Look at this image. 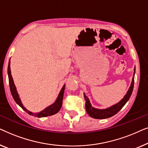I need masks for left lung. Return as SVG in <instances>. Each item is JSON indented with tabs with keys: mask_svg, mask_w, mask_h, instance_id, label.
<instances>
[{
	"mask_svg": "<svg viewBox=\"0 0 148 148\" xmlns=\"http://www.w3.org/2000/svg\"><path fill=\"white\" fill-rule=\"evenodd\" d=\"M135 71V68L134 69V73H133V77L132 79V82H131V86L129 88L128 92H127V94L125 95L124 98L121 100L119 103H117L114 106L110 107V108L106 109H96L95 108H93L92 105L90 104V100L88 97L86 96L84 94V98L86 100V109L87 111V113L90 115L91 117L94 119H108L110 117L114 116L116 114L123 106L127 102V101L129 100L130 97L131 96V94L133 92V86H134V74Z\"/></svg>",
	"mask_w": 148,
	"mask_h": 148,
	"instance_id": "obj_1",
	"label": "left lung"
}]
</instances>
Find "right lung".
<instances>
[{
	"label": "right lung",
	"instance_id": "add662e5",
	"mask_svg": "<svg viewBox=\"0 0 148 148\" xmlns=\"http://www.w3.org/2000/svg\"><path fill=\"white\" fill-rule=\"evenodd\" d=\"M8 75H9V86H10V90H11L12 96L16 103L20 106L22 108L23 110L25 111L26 112L32 116H36V117H45L48 116H51V115L55 114L57 113L58 111L60 110V109L61 108L62 104V99H63V95H64V86L62 87L61 91L59 93L57 99L55 101V102L53 104H52L51 106L47 107V108L44 109L41 112H38V113H33L30 111L27 110L25 107L23 106V105L22 104L20 100L19 95L17 94V90H16V88L15 84H14L13 77L11 75V67H10V60L9 62V65H8Z\"/></svg>",
	"mask_w": 148,
	"mask_h": 148
}]
</instances>
